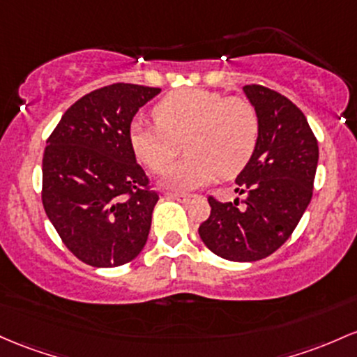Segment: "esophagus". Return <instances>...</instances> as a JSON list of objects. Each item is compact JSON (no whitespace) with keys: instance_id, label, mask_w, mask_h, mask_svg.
<instances>
[{"instance_id":"esophagus-1","label":"esophagus","mask_w":357,"mask_h":357,"mask_svg":"<svg viewBox=\"0 0 357 357\" xmlns=\"http://www.w3.org/2000/svg\"><path fill=\"white\" fill-rule=\"evenodd\" d=\"M166 198L167 199H178V202H181V203H190V202H193L195 198V195H178V193H167L166 195Z\"/></svg>"}]
</instances>
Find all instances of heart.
Here are the masks:
<instances>
[{
    "label": "heart",
    "mask_w": 357,
    "mask_h": 357,
    "mask_svg": "<svg viewBox=\"0 0 357 357\" xmlns=\"http://www.w3.org/2000/svg\"><path fill=\"white\" fill-rule=\"evenodd\" d=\"M158 125L132 123L128 140L137 159L160 172L178 155L181 142L190 155L162 176V185L191 191L218 174L234 176L245 167L259 139L256 109L245 100L208 89H179L154 107Z\"/></svg>",
    "instance_id": "obj_1"
}]
</instances>
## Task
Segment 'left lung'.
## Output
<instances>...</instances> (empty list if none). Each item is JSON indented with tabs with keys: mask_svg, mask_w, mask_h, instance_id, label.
<instances>
[{
	"mask_svg": "<svg viewBox=\"0 0 357 357\" xmlns=\"http://www.w3.org/2000/svg\"><path fill=\"white\" fill-rule=\"evenodd\" d=\"M256 109L259 139L236 183L248 191L244 208L208 198V220L198 234L211 252L227 261H259L280 249L308 208L319 144L298 107L264 86L242 88Z\"/></svg>",
	"mask_w": 357,
	"mask_h": 357,
	"instance_id": "8db88e82",
	"label": "left lung"
}]
</instances>
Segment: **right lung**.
Segmentation results:
<instances>
[{"mask_svg":"<svg viewBox=\"0 0 357 357\" xmlns=\"http://www.w3.org/2000/svg\"><path fill=\"white\" fill-rule=\"evenodd\" d=\"M160 93L112 84L77 100L47 140L42 203L70 252L95 268H116L146 245L158 193L146 190L128 132L140 108Z\"/></svg>","mask_w":357,"mask_h":357,"instance_id":"obj_1","label":"right lung"}]
</instances>
